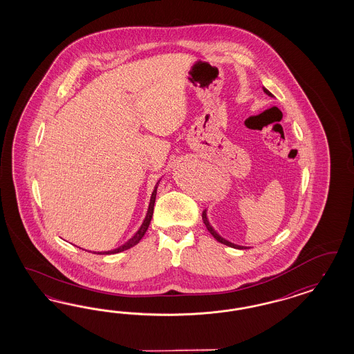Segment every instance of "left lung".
<instances>
[{
	"instance_id": "obj_1",
	"label": "left lung",
	"mask_w": 354,
	"mask_h": 354,
	"mask_svg": "<svg viewBox=\"0 0 354 354\" xmlns=\"http://www.w3.org/2000/svg\"><path fill=\"white\" fill-rule=\"evenodd\" d=\"M263 88V92L270 97H274V95L268 91L265 86H262ZM203 221H204L205 225H206V228H207V231L212 234V235L214 236L215 240L216 241H219V243H222V244H225L227 247L235 248V249H248L247 247H241V245H237V244H234V243H231V241H228V240H225L223 239L222 236L219 235L216 231H215L214 228L212 227L210 225V222H209V219H207V214H206V210L203 212Z\"/></svg>"
}]
</instances>
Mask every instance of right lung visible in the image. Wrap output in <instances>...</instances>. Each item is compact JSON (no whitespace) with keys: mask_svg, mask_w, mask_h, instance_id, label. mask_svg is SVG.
<instances>
[{"mask_svg":"<svg viewBox=\"0 0 354 354\" xmlns=\"http://www.w3.org/2000/svg\"><path fill=\"white\" fill-rule=\"evenodd\" d=\"M158 184H160V182H157L156 187H154V191L151 193L149 207H148V213H147V216H145V219H144L142 225L140 227L139 231H138L135 235L132 236L127 243H124L123 245H120V247L117 248V249H114V250L104 252V253H101V252H100L98 254H115V253H120V252H123V250H127L129 248L135 247L136 244H139V241L142 239V236L145 235V232H147V230H148V227H149L151 216H153V210H154V203H156V196H157V188H158Z\"/></svg>","mask_w":354,"mask_h":354,"instance_id":"add662e5","label":"right lung"}]
</instances>
